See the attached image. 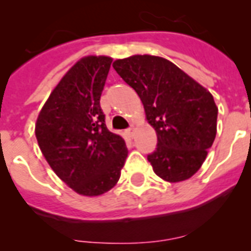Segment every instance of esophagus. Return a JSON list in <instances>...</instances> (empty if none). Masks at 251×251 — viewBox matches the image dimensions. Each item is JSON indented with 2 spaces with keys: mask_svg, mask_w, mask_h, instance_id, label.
I'll list each match as a JSON object with an SVG mask.
<instances>
[{
  "mask_svg": "<svg viewBox=\"0 0 251 251\" xmlns=\"http://www.w3.org/2000/svg\"><path fill=\"white\" fill-rule=\"evenodd\" d=\"M125 133H126V135H127V138H133V137H134V134H135V129H134L133 126H131L130 129L126 130Z\"/></svg>",
  "mask_w": 251,
  "mask_h": 251,
  "instance_id": "esophagus-1",
  "label": "esophagus"
}]
</instances>
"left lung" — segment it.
<instances>
[{"label": "left lung", "mask_w": 251, "mask_h": 251, "mask_svg": "<svg viewBox=\"0 0 251 251\" xmlns=\"http://www.w3.org/2000/svg\"><path fill=\"white\" fill-rule=\"evenodd\" d=\"M145 108L146 121L157 135V149L147 156L167 182L194 176L216 137L218 106L214 96L169 60L134 54L113 62Z\"/></svg>", "instance_id": "8db88e82"}]
</instances>
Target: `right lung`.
<instances>
[{
    "instance_id": "add662e5",
    "label": "right lung",
    "mask_w": 251,
    "mask_h": 251,
    "mask_svg": "<svg viewBox=\"0 0 251 251\" xmlns=\"http://www.w3.org/2000/svg\"><path fill=\"white\" fill-rule=\"evenodd\" d=\"M112 61L108 56H86L73 65L35 124L45 160L69 187L84 197H98L114 187L127 156L124 138L106 129L100 108Z\"/></svg>"
}]
</instances>
